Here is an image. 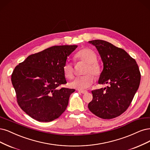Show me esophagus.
Listing matches in <instances>:
<instances>
[{"label": "esophagus", "mask_w": 150, "mask_h": 150, "mask_svg": "<svg viewBox=\"0 0 150 150\" xmlns=\"http://www.w3.org/2000/svg\"><path fill=\"white\" fill-rule=\"evenodd\" d=\"M78 91H79V92L82 93V94H86V93L87 92V91H81V90H79Z\"/></svg>", "instance_id": "34e87169"}]
</instances>
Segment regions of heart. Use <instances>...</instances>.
<instances>
[{"label":"heart","mask_w":150,"mask_h":150,"mask_svg":"<svg viewBox=\"0 0 150 150\" xmlns=\"http://www.w3.org/2000/svg\"><path fill=\"white\" fill-rule=\"evenodd\" d=\"M75 58L84 61L87 64L84 73H91L96 77L100 75L102 72L101 66L97 61V54L94 50L89 48H82L77 51L75 55ZM63 71L66 78L71 79L73 77L74 68L71 62H66L63 67ZM92 74H87L76 77L69 83L70 87L81 91L87 89L93 83L94 80V77Z\"/></svg>","instance_id":"heart-1"}]
</instances>
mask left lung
I'll return each mask as SVG.
<instances>
[{
  "instance_id": "obj_1",
  "label": "left lung",
  "mask_w": 150,
  "mask_h": 150,
  "mask_svg": "<svg viewBox=\"0 0 150 150\" xmlns=\"http://www.w3.org/2000/svg\"><path fill=\"white\" fill-rule=\"evenodd\" d=\"M96 46L104 64L99 84L107 87L92 91L90 111L103 119H112L125 112L140 83L136 61L122 48L104 40L89 41Z\"/></svg>"
}]
</instances>
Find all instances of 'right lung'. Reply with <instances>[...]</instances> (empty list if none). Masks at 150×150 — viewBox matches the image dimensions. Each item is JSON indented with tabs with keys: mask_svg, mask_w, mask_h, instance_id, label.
Instances as JSON below:
<instances>
[{
	"mask_svg": "<svg viewBox=\"0 0 150 150\" xmlns=\"http://www.w3.org/2000/svg\"><path fill=\"white\" fill-rule=\"evenodd\" d=\"M77 45L53 46L28 56L15 67L12 83L18 104L33 119L49 122L58 118L68 105L75 89L59 86L67 83L63 67Z\"/></svg>",
	"mask_w": 150,
	"mask_h": 150,
	"instance_id": "right-lung-1",
	"label": "right lung"
}]
</instances>
